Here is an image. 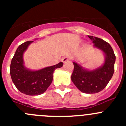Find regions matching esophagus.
<instances>
[{
	"label": "esophagus",
	"mask_w": 126,
	"mask_h": 126,
	"mask_svg": "<svg viewBox=\"0 0 126 126\" xmlns=\"http://www.w3.org/2000/svg\"><path fill=\"white\" fill-rule=\"evenodd\" d=\"M71 59V57L70 56H65V57H64L63 59H62V61L63 62H67L68 61H70Z\"/></svg>",
	"instance_id": "1"
}]
</instances>
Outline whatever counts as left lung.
<instances>
[{
	"mask_svg": "<svg viewBox=\"0 0 126 126\" xmlns=\"http://www.w3.org/2000/svg\"><path fill=\"white\" fill-rule=\"evenodd\" d=\"M88 37L94 43V47L98 48L104 53V64L96 69L90 71L74 62V71L71 75V80L81 92L92 94L101 92L112 78L114 72L115 55L109 43L95 36Z\"/></svg>",
	"mask_w": 126,
	"mask_h": 126,
	"instance_id": "8db88e82",
	"label": "left lung"
}]
</instances>
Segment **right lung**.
Segmentation results:
<instances>
[{"mask_svg": "<svg viewBox=\"0 0 126 126\" xmlns=\"http://www.w3.org/2000/svg\"><path fill=\"white\" fill-rule=\"evenodd\" d=\"M33 42L28 41L20 45L12 59L10 66L11 79L16 87L21 93L27 95H39L47 90L53 80V72L63 65L62 62L47 67L38 71L26 68L23 61V53Z\"/></svg>", "mask_w": 126, "mask_h": 126, "instance_id": "right-lung-1", "label": "right lung"}]
</instances>
